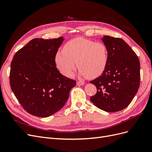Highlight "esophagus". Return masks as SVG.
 I'll use <instances>...</instances> for the list:
<instances>
[{"label":"esophagus","instance_id":"obj_1","mask_svg":"<svg viewBox=\"0 0 152 152\" xmlns=\"http://www.w3.org/2000/svg\"><path fill=\"white\" fill-rule=\"evenodd\" d=\"M77 84L78 86H82L84 84V82H82V81H77Z\"/></svg>","mask_w":152,"mask_h":152}]
</instances>
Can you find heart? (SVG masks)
Wrapping results in <instances>:
<instances>
[{
  "label": "heart",
  "instance_id": "heart-1",
  "mask_svg": "<svg viewBox=\"0 0 152 152\" xmlns=\"http://www.w3.org/2000/svg\"><path fill=\"white\" fill-rule=\"evenodd\" d=\"M55 61L64 75L72 77L77 65L81 76L94 79L104 70L108 61V50L102 42L78 37L69 41L63 51L56 53Z\"/></svg>",
  "mask_w": 152,
  "mask_h": 152
}]
</instances>
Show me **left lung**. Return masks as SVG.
<instances>
[{"label":"left lung","instance_id":"8db88e82","mask_svg":"<svg viewBox=\"0 0 152 152\" xmlns=\"http://www.w3.org/2000/svg\"><path fill=\"white\" fill-rule=\"evenodd\" d=\"M102 39L108 50V61L102 74L90 82L97 88L90 99L101 110L117 112L126 108L138 91L140 60L123 39L108 35Z\"/></svg>","mask_w":152,"mask_h":152}]
</instances>
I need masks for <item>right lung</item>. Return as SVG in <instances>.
<instances>
[{"label":"right lung","mask_w":152,"mask_h":152,"mask_svg":"<svg viewBox=\"0 0 152 152\" xmlns=\"http://www.w3.org/2000/svg\"><path fill=\"white\" fill-rule=\"evenodd\" d=\"M64 39H34L14 56L11 64V88L30 114L48 117L66 103L76 81L62 75L55 57Z\"/></svg>","instance_id":"obj_1"}]
</instances>
